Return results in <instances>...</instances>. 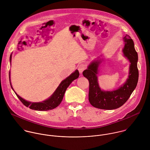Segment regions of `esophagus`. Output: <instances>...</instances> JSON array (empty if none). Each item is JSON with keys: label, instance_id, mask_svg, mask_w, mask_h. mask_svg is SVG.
Returning <instances> with one entry per match:
<instances>
[{"label": "esophagus", "instance_id": "obj_1", "mask_svg": "<svg viewBox=\"0 0 150 150\" xmlns=\"http://www.w3.org/2000/svg\"><path fill=\"white\" fill-rule=\"evenodd\" d=\"M86 65L85 64H81L80 65H79L78 66V70H79V72L81 74L82 73V72L86 69Z\"/></svg>", "mask_w": 150, "mask_h": 150}]
</instances>
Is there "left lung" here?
Returning <instances> with one entry per match:
<instances>
[{
    "mask_svg": "<svg viewBox=\"0 0 150 150\" xmlns=\"http://www.w3.org/2000/svg\"><path fill=\"white\" fill-rule=\"evenodd\" d=\"M125 45L123 50L124 55L130 61V72L126 82L118 89L112 91H103L98 82V69L99 61H93L83 72V75L89 83V101L95 108L113 110L123 106L129 99L135 89L139 80L137 68L138 54L134 48V44L131 37L127 35L124 38Z\"/></svg>",
    "mask_w": 150,
    "mask_h": 150,
    "instance_id": "obj_1",
    "label": "left lung"
}]
</instances>
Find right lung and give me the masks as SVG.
<instances>
[{
	"label": "right lung",
	"mask_w": 150,
	"mask_h": 150,
	"mask_svg": "<svg viewBox=\"0 0 150 150\" xmlns=\"http://www.w3.org/2000/svg\"><path fill=\"white\" fill-rule=\"evenodd\" d=\"M11 55H10V62H11ZM10 72L9 71L10 84L11 88L13 90L10 83ZM79 71L78 70H76L74 73H72L68 78H67L65 79H64L61 82V83L59 84V85L58 86L56 91L54 92V93L49 99L42 102L31 103V102L26 101L25 100L23 99L20 96H19L14 91V92H15L16 95H17L19 100L21 102V103L24 106H25L26 107H28L31 109L38 110V111H47V110H51L57 108L58 106L59 105V104L61 103L62 100L65 92L67 88L69 86V85L72 83L73 81H74L75 79H77L79 77Z\"/></svg>",
	"instance_id": "add662e5"
}]
</instances>
